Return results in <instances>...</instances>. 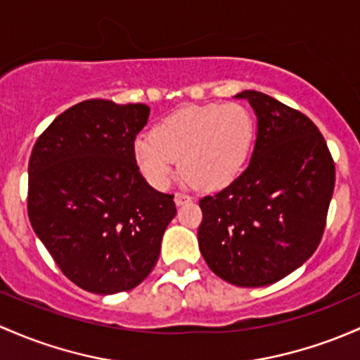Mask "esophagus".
I'll use <instances>...</instances> for the list:
<instances>
[{
    "mask_svg": "<svg viewBox=\"0 0 360 360\" xmlns=\"http://www.w3.org/2000/svg\"><path fill=\"white\" fill-rule=\"evenodd\" d=\"M174 202H176V205H184V203L191 202V196L184 195V193H176V196H174Z\"/></svg>",
    "mask_w": 360,
    "mask_h": 360,
    "instance_id": "34e87169",
    "label": "esophagus"
}]
</instances>
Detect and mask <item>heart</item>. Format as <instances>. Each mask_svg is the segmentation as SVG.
Returning a JSON list of instances; mask_svg holds the SVG:
<instances>
[{"mask_svg": "<svg viewBox=\"0 0 360 360\" xmlns=\"http://www.w3.org/2000/svg\"><path fill=\"white\" fill-rule=\"evenodd\" d=\"M252 141L253 117L243 105H193L165 117L151 134L138 136L132 157L157 190L170 184L177 158L186 181L219 190L241 172Z\"/></svg>", "mask_w": 360, "mask_h": 360, "instance_id": "obj_1", "label": "heart"}]
</instances>
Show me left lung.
Here are the masks:
<instances>
[{
    "instance_id": "1",
    "label": "left lung",
    "mask_w": 360,
    "mask_h": 360,
    "mask_svg": "<svg viewBox=\"0 0 360 360\" xmlns=\"http://www.w3.org/2000/svg\"><path fill=\"white\" fill-rule=\"evenodd\" d=\"M257 115L247 169L200 200L198 245L207 266L231 285L279 281L316 252L335 190V162L316 124L259 91H243Z\"/></svg>"
}]
</instances>
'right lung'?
<instances>
[{
    "mask_svg": "<svg viewBox=\"0 0 360 360\" xmlns=\"http://www.w3.org/2000/svg\"><path fill=\"white\" fill-rule=\"evenodd\" d=\"M150 108L86 100L60 113L29 160L34 233L79 288L113 295L136 288L157 264L174 195L150 186L132 157Z\"/></svg>",
    "mask_w": 360,
    "mask_h": 360,
    "instance_id": "right-lung-1",
    "label": "right lung"
}]
</instances>
